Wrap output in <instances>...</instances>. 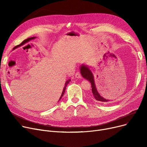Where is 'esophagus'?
<instances>
[{
    "label": "esophagus",
    "instance_id": "obj_1",
    "mask_svg": "<svg viewBox=\"0 0 147 147\" xmlns=\"http://www.w3.org/2000/svg\"><path fill=\"white\" fill-rule=\"evenodd\" d=\"M75 77L76 78H78V79H81L82 78V76H81V74H80V72H77L75 74Z\"/></svg>",
    "mask_w": 147,
    "mask_h": 147
}]
</instances>
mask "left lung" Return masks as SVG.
Returning a JSON list of instances; mask_svg holds the SVG:
<instances>
[{
    "instance_id": "left-lung-1",
    "label": "left lung",
    "mask_w": 147,
    "mask_h": 147,
    "mask_svg": "<svg viewBox=\"0 0 147 147\" xmlns=\"http://www.w3.org/2000/svg\"><path fill=\"white\" fill-rule=\"evenodd\" d=\"M80 70L83 78L89 81V82L91 83L92 93L90 95L91 98L93 99L94 101L96 102H102L104 104L110 103L112 101L111 100L105 99L104 97L101 96L99 94L95 86L94 75L92 74L90 69L89 68V67L85 65H82L80 67Z\"/></svg>"
}]
</instances>
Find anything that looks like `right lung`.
I'll return each instance as SVG.
<instances>
[{
  "label": "right lung",
  "mask_w": 147,
  "mask_h": 147,
  "mask_svg": "<svg viewBox=\"0 0 147 147\" xmlns=\"http://www.w3.org/2000/svg\"><path fill=\"white\" fill-rule=\"evenodd\" d=\"M36 38V37H29V38H27V39H26L25 40L23 41V42H22L20 45H19L17 46H15V47H14L13 49H15V48H17L18 47V46H21L22 43H26V42H29V41H30V40H31L34 39V38ZM70 80H67V81H66V82H65V83L64 88V89H63V92H62V94H61V96H60V98H59V100L62 98V97H63V96L64 95V92H65V89H66V87H67V84L69 83V82H70Z\"/></svg>",
  "instance_id": "obj_1"
}]
</instances>
